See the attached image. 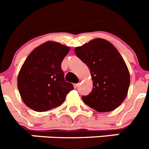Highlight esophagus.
I'll list each match as a JSON object with an SVG mask.
<instances>
[{
    "instance_id": "34e87169",
    "label": "esophagus",
    "mask_w": 149,
    "mask_h": 149,
    "mask_svg": "<svg viewBox=\"0 0 149 149\" xmlns=\"http://www.w3.org/2000/svg\"><path fill=\"white\" fill-rule=\"evenodd\" d=\"M73 86H74L75 88H77V87H78V86H79V83H76V84H73Z\"/></svg>"
}]
</instances>
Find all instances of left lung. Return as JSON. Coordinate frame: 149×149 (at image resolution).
I'll return each mask as SVG.
<instances>
[{
  "mask_svg": "<svg viewBox=\"0 0 149 149\" xmlns=\"http://www.w3.org/2000/svg\"><path fill=\"white\" fill-rule=\"evenodd\" d=\"M74 51L88 66L93 81L92 92L82 97L84 103L98 112H109L119 107L128 93L130 76L117 48L98 38L75 47Z\"/></svg>",
  "mask_w": 149,
  "mask_h": 149,
  "instance_id": "obj_1",
  "label": "left lung"
}]
</instances>
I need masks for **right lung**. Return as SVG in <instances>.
Masks as SVG:
<instances>
[{
    "label": "right lung",
    "mask_w": 149,
    "mask_h": 149,
    "mask_svg": "<svg viewBox=\"0 0 149 149\" xmlns=\"http://www.w3.org/2000/svg\"><path fill=\"white\" fill-rule=\"evenodd\" d=\"M70 47L48 41L36 47L22 64L17 77L21 98L27 107L43 112L60 106L73 89L64 80L61 62Z\"/></svg>",
    "instance_id": "1"
}]
</instances>
